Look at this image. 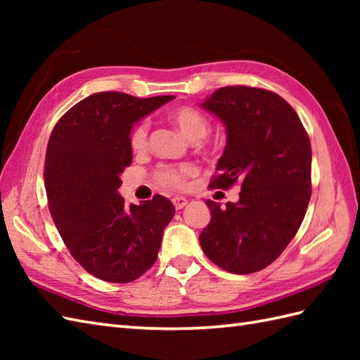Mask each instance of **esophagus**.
I'll use <instances>...</instances> for the list:
<instances>
[{"label":"esophagus","mask_w":360,"mask_h":360,"mask_svg":"<svg viewBox=\"0 0 360 360\" xmlns=\"http://www.w3.org/2000/svg\"><path fill=\"white\" fill-rule=\"evenodd\" d=\"M173 205H174V209L176 210H179V209H182V207H186V205H187V200H186V198H182V196H176V198H173Z\"/></svg>","instance_id":"esophagus-1"}]
</instances>
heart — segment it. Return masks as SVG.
Segmentation results:
<instances>
[{"mask_svg":"<svg viewBox=\"0 0 360 360\" xmlns=\"http://www.w3.org/2000/svg\"><path fill=\"white\" fill-rule=\"evenodd\" d=\"M170 119L174 122V125L181 129V133L190 141H200L207 136L210 129V122L204 114L192 108V106H179L170 112ZM148 122H141L137 124L129 134V145L133 151H142L147 147L148 142ZM196 168L190 164H182L178 167L173 165H162L155 172V181L159 186L172 188V190H182L187 186L188 176L195 174Z\"/></svg>","mask_w":360,"mask_h":360,"instance_id":"1","label":"heart"}]
</instances>
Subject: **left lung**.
Here are the masks:
<instances>
[{
	"label": "left lung",
	"mask_w": 360,
	"mask_h": 360,
	"mask_svg": "<svg viewBox=\"0 0 360 360\" xmlns=\"http://www.w3.org/2000/svg\"><path fill=\"white\" fill-rule=\"evenodd\" d=\"M223 122L227 143L213 188L241 182L238 202L207 200L204 254L221 269L252 274L275 262L294 238L311 198V142L292 106L272 91L219 88L201 103Z\"/></svg>",
	"instance_id": "obj_1"
}]
</instances>
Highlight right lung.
I'll return each instance as SVG.
<instances>
[{
  "label": "right lung",
  "instance_id": "1",
  "mask_svg": "<svg viewBox=\"0 0 360 360\" xmlns=\"http://www.w3.org/2000/svg\"><path fill=\"white\" fill-rule=\"evenodd\" d=\"M172 98L96 93L52 129L44 160L51 217L71 255L97 278L129 283L156 262L173 204L155 195L128 207L117 190L133 160V124Z\"/></svg>",
  "mask_w": 360,
  "mask_h": 360
}]
</instances>
